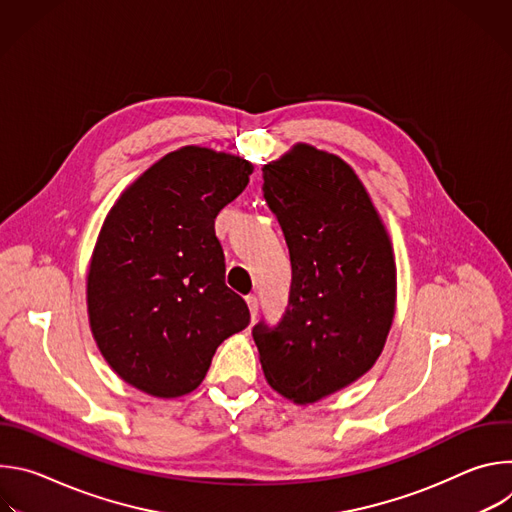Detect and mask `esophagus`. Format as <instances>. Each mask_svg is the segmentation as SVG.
<instances>
[{
  "label": "esophagus",
  "instance_id": "esophagus-1",
  "mask_svg": "<svg viewBox=\"0 0 512 512\" xmlns=\"http://www.w3.org/2000/svg\"><path fill=\"white\" fill-rule=\"evenodd\" d=\"M247 306H249L251 318L255 320V318H257V312H259V298H257L255 294H249V296H247Z\"/></svg>",
  "mask_w": 512,
  "mask_h": 512
}]
</instances>
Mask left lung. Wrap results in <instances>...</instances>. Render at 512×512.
I'll use <instances>...</instances> for the list:
<instances>
[{"label": "left lung", "mask_w": 512, "mask_h": 512, "mask_svg": "<svg viewBox=\"0 0 512 512\" xmlns=\"http://www.w3.org/2000/svg\"><path fill=\"white\" fill-rule=\"evenodd\" d=\"M263 198L283 231L291 289L277 324L253 338L267 383L314 403L367 373L395 310V261L379 214L340 158L312 145L263 168Z\"/></svg>", "instance_id": "left-lung-1"}]
</instances>
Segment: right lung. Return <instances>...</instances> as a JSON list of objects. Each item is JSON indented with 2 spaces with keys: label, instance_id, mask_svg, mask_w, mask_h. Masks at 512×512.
Masks as SVG:
<instances>
[{
  "label": "right lung",
  "instance_id": "right-lung-1",
  "mask_svg": "<svg viewBox=\"0 0 512 512\" xmlns=\"http://www.w3.org/2000/svg\"><path fill=\"white\" fill-rule=\"evenodd\" d=\"M253 166L188 145L145 172L99 235L87 302L111 369L154 397L194 391L225 338L249 326L225 283L214 218L249 184Z\"/></svg>",
  "mask_w": 512,
  "mask_h": 512
}]
</instances>
